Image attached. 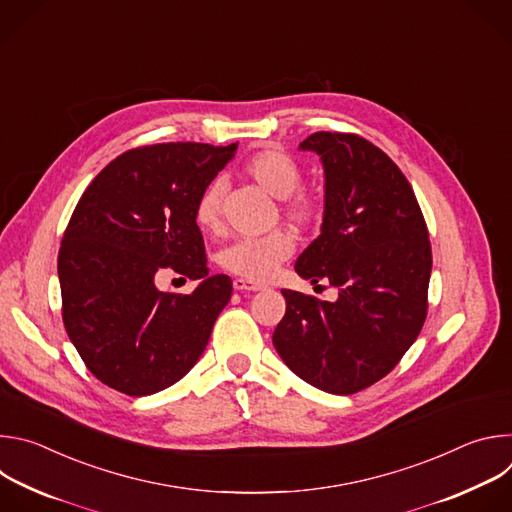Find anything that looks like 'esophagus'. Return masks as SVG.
I'll return each instance as SVG.
<instances>
[{"label":"esophagus","instance_id":"1","mask_svg":"<svg viewBox=\"0 0 512 512\" xmlns=\"http://www.w3.org/2000/svg\"><path fill=\"white\" fill-rule=\"evenodd\" d=\"M233 287L237 291H261V289H265L263 283H255V281H249V279H243V277H237L233 281Z\"/></svg>","mask_w":512,"mask_h":512}]
</instances>
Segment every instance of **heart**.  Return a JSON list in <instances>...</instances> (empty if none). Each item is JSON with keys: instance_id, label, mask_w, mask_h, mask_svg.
Returning a JSON list of instances; mask_svg holds the SVG:
<instances>
[{"instance_id": "1", "label": "heart", "mask_w": 512, "mask_h": 512, "mask_svg": "<svg viewBox=\"0 0 512 512\" xmlns=\"http://www.w3.org/2000/svg\"><path fill=\"white\" fill-rule=\"evenodd\" d=\"M245 174L269 196L283 200L281 210L287 221L300 227L316 223L322 214V200L306 190L302 184V168L289 154L281 150H261L245 164ZM223 184L210 182L196 200L194 221L202 231H214L221 216ZM294 253V239L285 231H273L257 239H241L225 247L221 265L243 279L265 281L275 269Z\"/></svg>"}]
</instances>
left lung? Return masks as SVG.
<instances>
[{"label":"left lung","instance_id":"left-lung-1","mask_svg":"<svg viewBox=\"0 0 512 512\" xmlns=\"http://www.w3.org/2000/svg\"><path fill=\"white\" fill-rule=\"evenodd\" d=\"M300 150L322 160L324 221L296 271L314 285L328 281L338 300L281 289L273 346L306 383L352 395L389 375L423 328L429 233L411 184L371 141L318 131Z\"/></svg>","mask_w":512,"mask_h":512}]
</instances>
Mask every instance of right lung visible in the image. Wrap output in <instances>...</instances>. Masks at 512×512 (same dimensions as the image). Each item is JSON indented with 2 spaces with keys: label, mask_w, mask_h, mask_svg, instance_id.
I'll return each instance as SVG.
<instances>
[{
  "label": "right lung",
  "mask_w": 512,
  "mask_h": 512,
  "mask_svg": "<svg viewBox=\"0 0 512 512\" xmlns=\"http://www.w3.org/2000/svg\"><path fill=\"white\" fill-rule=\"evenodd\" d=\"M178 141L129 150L83 192L58 251L62 322L87 369L131 397L178 383L204 352L233 283L208 275L194 206L235 156ZM176 270L201 283L164 295L155 277Z\"/></svg>",
  "instance_id": "add662e5"
}]
</instances>
